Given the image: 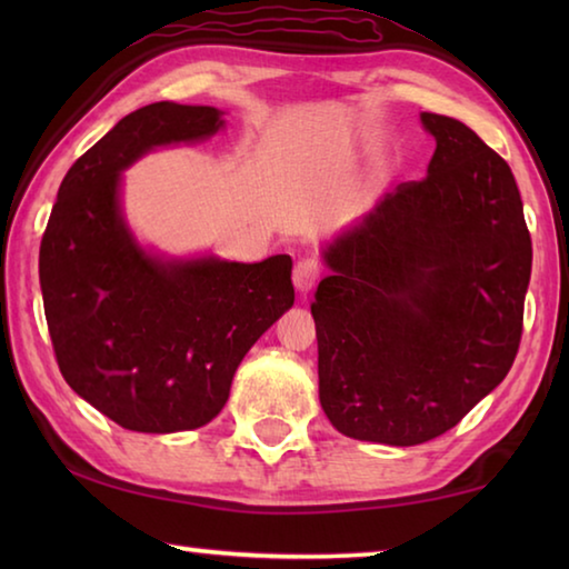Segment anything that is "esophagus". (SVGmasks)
Masks as SVG:
<instances>
[{"instance_id": "obj_1", "label": "esophagus", "mask_w": 569, "mask_h": 569, "mask_svg": "<svg viewBox=\"0 0 569 569\" xmlns=\"http://www.w3.org/2000/svg\"><path fill=\"white\" fill-rule=\"evenodd\" d=\"M319 278H321V263L313 261V258H301V261L293 266V286L298 293L311 291V288L319 283Z\"/></svg>"}]
</instances>
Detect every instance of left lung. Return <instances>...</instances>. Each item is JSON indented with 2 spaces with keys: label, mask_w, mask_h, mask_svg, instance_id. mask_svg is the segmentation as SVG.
<instances>
[{
  "label": "left lung",
  "mask_w": 569,
  "mask_h": 569,
  "mask_svg": "<svg viewBox=\"0 0 569 569\" xmlns=\"http://www.w3.org/2000/svg\"><path fill=\"white\" fill-rule=\"evenodd\" d=\"M421 122L437 140L427 176L333 240L311 306L326 417L391 447L441 437L502 383L532 273L505 158L447 114Z\"/></svg>",
  "instance_id": "1"
}]
</instances>
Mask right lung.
Listing matches in <instances>:
<instances>
[{
  "mask_svg": "<svg viewBox=\"0 0 569 569\" xmlns=\"http://www.w3.org/2000/svg\"><path fill=\"white\" fill-rule=\"evenodd\" d=\"M220 110L152 102L74 160L40 246V286L64 381L122 429H198L226 407L250 346L293 306L291 258L160 261L124 228L120 170L220 130Z\"/></svg>",
  "mask_w": 569,
  "mask_h": 569,
  "instance_id": "1",
  "label": "right lung"
}]
</instances>
